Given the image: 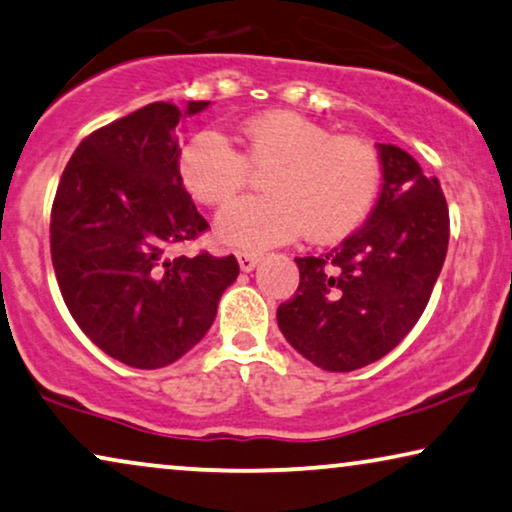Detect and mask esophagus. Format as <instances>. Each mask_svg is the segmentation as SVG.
<instances>
[{
  "mask_svg": "<svg viewBox=\"0 0 512 512\" xmlns=\"http://www.w3.org/2000/svg\"><path fill=\"white\" fill-rule=\"evenodd\" d=\"M235 256H238L242 272H251L258 265V261H261V256L254 254V251H235Z\"/></svg>",
  "mask_w": 512,
  "mask_h": 512,
  "instance_id": "obj_1",
  "label": "esophagus"
}]
</instances>
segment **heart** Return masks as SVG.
I'll list each match as a JSON object with an SVG mask.
<instances>
[{"label":"heart","instance_id":"b5f03b06","mask_svg":"<svg viewBox=\"0 0 512 512\" xmlns=\"http://www.w3.org/2000/svg\"><path fill=\"white\" fill-rule=\"evenodd\" d=\"M244 150L217 131L198 133L180 154L189 194L205 205L233 201L251 180L263 177L265 196L228 205L217 235L231 247L265 249L305 231L330 242L355 231L381 187V159L367 140L332 136L330 129L291 110H270L242 124Z\"/></svg>","mask_w":512,"mask_h":512}]
</instances>
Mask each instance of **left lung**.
Segmentation results:
<instances>
[{
    "label": "left lung",
    "instance_id": "obj_1",
    "mask_svg": "<svg viewBox=\"0 0 512 512\" xmlns=\"http://www.w3.org/2000/svg\"><path fill=\"white\" fill-rule=\"evenodd\" d=\"M383 189L365 226L325 256L295 258L300 286L277 309L279 330L325 372L381 360L425 311L450 238L436 177L409 152L379 143Z\"/></svg>",
    "mask_w": 512,
    "mask_h": 512
}]
</instances>
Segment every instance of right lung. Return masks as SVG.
Returning <instances> with one entry per match:
<instances>
[{"instance_id":"obj_1","label":"right lung","mask_w":512,"mask_h":512,"mask_svg":"<svg viewBox=\"0 0 512 512\" xmlns=\"http://www.w3.org/2000/svg\"><path fill=\"white\" fill-rule=\"evenodd\" d=\"M187 108L157 101L92 131L66 164L50 212V254L73 321L110 358L159 369L194 348L238 279L235 256L168 258L207 221L182 187L175 127Z\"/></svg>"}]
</instances>
